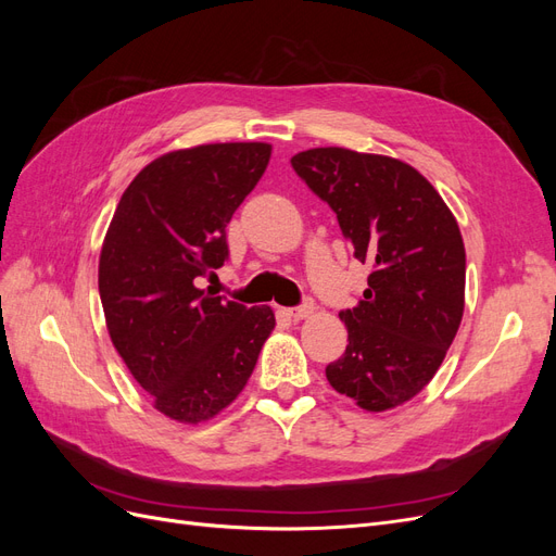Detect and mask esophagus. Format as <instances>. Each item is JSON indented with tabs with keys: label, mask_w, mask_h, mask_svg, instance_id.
<instances>
[{
	"label": "esophagus",
	"mask_w": 556,
	"mask_h": 556,
	"mask_svg": "<svg viewBox=\"0 0 556 556\" xmlns=\"http://www.w3.org/2000/svg\"><path fill=\"white\" fill-rule=\"evenodd\" d=\"M315 313V306H313V301H306L304 306H299V308H288L285 311V315H288L290 319H294V323H299V319H306V317H311Z\"/></svg>",
	"instance_id": "esophagus-1"
}]
</instances>
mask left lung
I'll use <instances>...</instances> for the list:
<instances>
[{"label": "left lung", "mask_w": 556, "mask_h": 556, "mask_svg": "<svg viewBox=\"0 0 556 556\" xmlns=\"http://www.w3.org/2000/svg\"><path fill=\"white\" fill-rule=\"evenodd\" d=\"M294 172L339 217L368 288L339 317L348 348L327 380L366 413L417 396L439 371L462 325L466 250L443 197L415 166L339 146L292 157Z\"/></svg>", "instance_id": "8db88e82"}]
</instances>
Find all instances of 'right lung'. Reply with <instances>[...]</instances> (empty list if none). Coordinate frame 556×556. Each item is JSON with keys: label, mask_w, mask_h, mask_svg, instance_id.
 I'll return each mask as SVG.
<instances>
[{"label": "right lung", "mask_w": 556, "mask_h": 556, "mask_svg": "<svg viewBox=\"0 0 556 556\" xmlns=\"http://www.w3.org/2000/svg\"><path fill=\"white\" fill-rule=\"evenodd\" d=\"M268 160L262 141L164 153L134 176L106 229L99 296L111 343L174 422H208L233 403L276 327L271 306L199 288L227 260V225Z\"/></svg>", "instance_id": "1"}]
</instances>
